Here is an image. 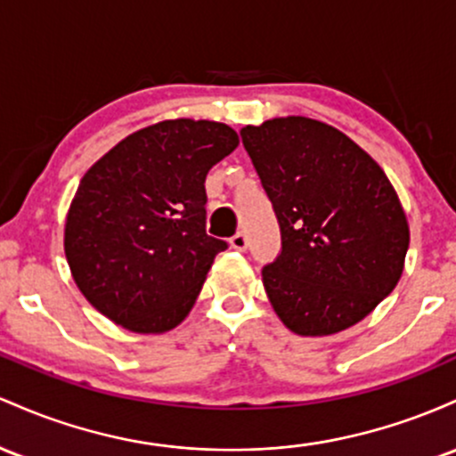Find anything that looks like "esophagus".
<instances>
[{
    "label": "esophagus",
    "mask_w": 456,
    "mask_h": 456,
    "mask_svg": "<svg viewBox=\"0 0 456 456\" xmlns=\"http://www.w3.org/2000/svg\"><path fill=\"white\" fill-rule=\"evenodd\" d=\"M230 245H232L237 252H245V249H248V234L237 232L232 239H230Z\"/></svg>",
    "instance_id": "1"
}]
</instances>
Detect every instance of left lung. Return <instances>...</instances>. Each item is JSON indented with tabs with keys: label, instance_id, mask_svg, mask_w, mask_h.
<instances>
[{
	"label": "left lung",
	"instance_id": "left-lung-1",
	"mask_svg": "<svg viewBox=\"0 0 456 456\" xmlns=\"http://www.w3.org/2000/svg\"><path fill=\"white\" fill-rule=\"evenodd\" d=\"M282 249L263 267L275 314L299 336L360 323L401 280L405 211L386 172L345 133L304 116L245 126Z\"/></svg>",
	"mask_w": 456,
	"mask_h": 456
}]
</instances>
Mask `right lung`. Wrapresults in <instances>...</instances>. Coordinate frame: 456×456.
<instances>
[{"instance_id":"right-lung-1","label":"right lung","mask_w":456,"mask_h":456,"mask_svg":"<svg viewBox=\"0 0 456 456\" xmlns=\"http://www.w3.org/2000/svg\"><path fill=\"white\" fill-rule=\"evenodd\" d=\"M239 146L228 125L163 120L131 133L81 178L64 228L75 284L101 314L137 334L181 323L213 258L207 174Z\"/></svg>"}]
</instances>
